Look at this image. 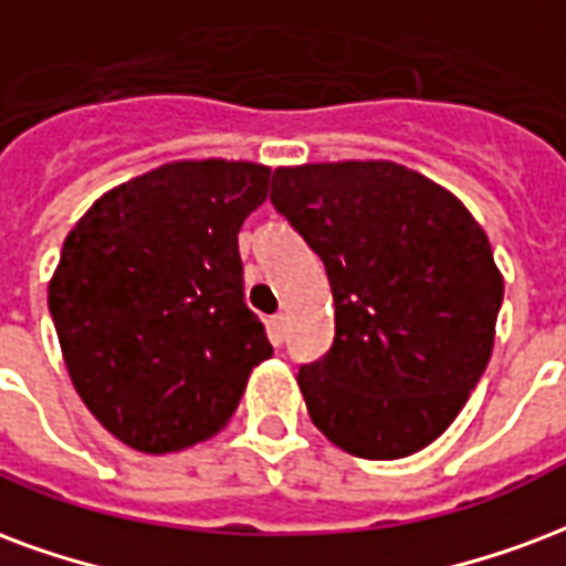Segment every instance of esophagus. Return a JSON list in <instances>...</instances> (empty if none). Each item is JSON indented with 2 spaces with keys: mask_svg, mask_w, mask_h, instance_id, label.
Here are the masks:
<instances>
[{
  "mask_svg": "<svg viewBox=\"0 0 566 566\" xmlns=\"http://www.w3.org/2000/svg\"><path fill=\"white\" fill-rule=\"evenodd\" d=\"M284 333H287V317L284 315H272L270 317V336L275 345H282Z\"/></svg>",
  "mask_w": 566,
  "mask_h": 566,
  "instance_id": "34e87169",
  "label": "esophagus"
}]
</instances>
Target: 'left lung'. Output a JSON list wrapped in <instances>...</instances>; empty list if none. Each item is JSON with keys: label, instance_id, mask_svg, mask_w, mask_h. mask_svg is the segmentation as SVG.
<instances>
[{"label": "left lung", "instance_id": "left-lung-1", "mask_svg": "<svg viewBox=\"0 0 566 566\" xmlns=\"http://www.w3.org/2000/svg\"><path fill=\"white\" fill-rule=\"evenodd\" d=\"M270 200L333 287V347L296 375L312 422L359 459L429 447L495 345L504 279L483 228L396 161L279 167Z\"/></svg>", "mask_w": 566, "mask_h": 566}]
</instances>
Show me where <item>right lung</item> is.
<instances>
[{"mask_svg":"<svg viewBox=\"0 0 566 566\" xmlns=\"http://www.w3.org/2000/svg\"><path fill=\"white\" fill-rule=\"evenodd\" d=\"M270 167L170 161L102 195L62 245L48 287L71 384L140 453L207 441L272 345L242 294L240 228Z\"/></svg>","mask_w":566,"mask_h":566,"instance_id":"1","label":"right lung"}]
</instances>
